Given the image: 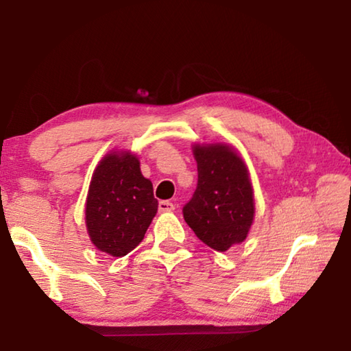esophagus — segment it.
Listing matches in <instances>:
<instances>
[{"label":"esophagus","mask_w":351,"mask_h":351,"mask_svg":"<svg viewBox=\"0 0 351 351\" xmlns=\"http://www.w3.org/2000/svg\"><path fill=\"white\" fill-rule=\"evenodd\" d=\"M175 210V204L170 201H159V212H171Z\"/></svg>","instance_id":"esophagus-1"}]
</instances>
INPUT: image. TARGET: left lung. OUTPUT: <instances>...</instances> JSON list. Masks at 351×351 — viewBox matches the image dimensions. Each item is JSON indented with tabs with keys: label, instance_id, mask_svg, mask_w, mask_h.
Wrapping results in <instances>:
<instances>
[{
	"label": "left lung",
	"instance_id": "1",
	"mask_svg": "<svg viewBox=\"0 0 351 351\" xmlns=\"http://www.w3.org/2000/svg\"><path fill=\"white\" fill-rule=\"evenodd\" d=\"M192 150L198 186L184 206V219L204 245L226 252L246 240L254 223V189L247 165L224 142L195 144Z\"/></svg>",
	"mask_w": 351,
	"mask_h": 351
}]
</instances>
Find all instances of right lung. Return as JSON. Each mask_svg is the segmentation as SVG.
<instances>
[{
  "mask_svg": "<svg viewBox=\"0 0 351 351\" xmlns=\"http://www.w3.org/2000/svg\"><path fill=\"white\" fill-rule=\"evenodd\" d=\"M158 212L153 184L142 175L139 158L111 150L94 169L85 203L90 240L100 252L123 257L144 240Z\"/></svg>",
  "mask_w": 351,
  "mask_h": 351,
  "instance_id": "add662e5",
  "label": "right lung"
}]
</instances>
